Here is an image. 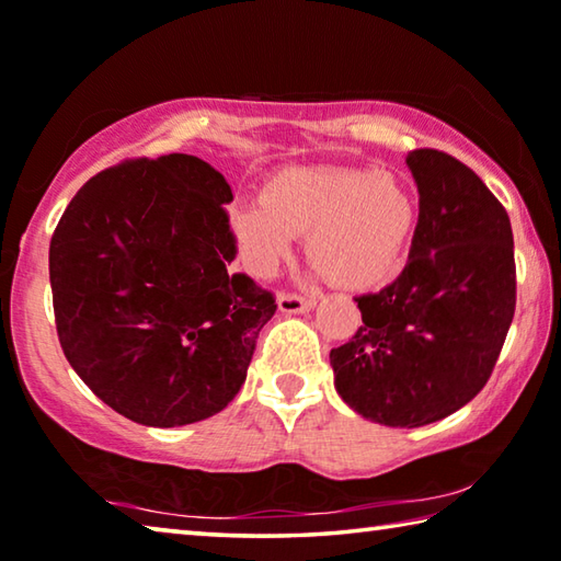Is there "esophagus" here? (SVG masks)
I'll return each mask as SVG.
<instances>
[{
  "label": "esophagus",
  "instance_id": "34e87169",
  "mask_svg": "<svg viewBox=\"0 0 561 561\" xmlns=\"http://www.w3.org/2000/svg\"><path fill=\"white\" fill-rule=\"evenodd\" d=\"M316 306L313 298L308 296H300V293H290V290H283L278 296V308L283 310V313H306V310H310Z\"/></svg>",
  "mask_w": 561,
  "mask_h": 561
}]
</instances>
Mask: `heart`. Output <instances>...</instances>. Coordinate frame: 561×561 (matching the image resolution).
<instances>
[{
    "label": "heart",
    "mask_w": 561,
    "mask_h": 561,
    "mask_svg": "<svg viewBox=\"0 0 561 561\" xmlns=\"http://www.w3.org/2000/svg\"><path fill=\"white\" fill-rule=\"evenodd\" d=\"M417 224V198L392 171L290 167L265 181L261 201L233 210L248 265L271 273L308 233V261L330 283L378 288L405 259Z\"/></svg>",
    "instance_id": "1"
}]
</instances>
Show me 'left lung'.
<instances>
[{
  "mask_svg": "<svg viewBox=\"0 0 561 561\" xmlns=\"http://www.w3.org/2000/svg\"><path fill=\"white\" fill-rule=\"evenodd\" d=\"M420 191L410 261L390 286L357 296L363 325L330 351L335 390L357 415L420 427L467 405L497 365L517 306L504 206L455 156L415 149Z\"/></svg>",
  "mask_w": 561,
  "mask_h": 561,
  "instance_id": "obj_1",
  "label": "left lung"
}]
</instances>
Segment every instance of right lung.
Returning a JSON list of instances; mask_svg holds the SVG:
<instances>
[{
    "instance_id": "right-lung-1",
    "label": "right lung",
    "mask_w": 561,
    "mask_h": 561,
    "mask_svg": "<svg viewBox=\"0 0 561 561\" xmlns=\"http://www.w3.org/2000/svg\"><path fill=\"white\" fill-rule=\"evenodd\" d=\"M226 179L198 156L126 159L77 191L49 243L61 351L118 415L176 427L245 382L275 296L228 271Z\"/></svg>"
}]
</instances>
